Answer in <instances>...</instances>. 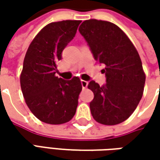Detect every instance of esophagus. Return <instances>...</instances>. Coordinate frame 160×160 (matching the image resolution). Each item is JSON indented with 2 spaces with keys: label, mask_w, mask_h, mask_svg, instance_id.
<instances>
[{
  "label": "esophagus",
  "mask_w": 160,
  "mask_h": 160,
  "mask_svg": "<svg viewBox=\"0 0 160 160\" xmlns=\"http://www.w3.org/2000/svg\"><path fill=\"white\" fill-rule=\"evenodd\" d=\"M81 84H82L83 89H84V88H86V87H87V85H88V82H87V81H84V80H81Z\"/></svg>",
  "instance_id": "obj_1"
}]
</instances>
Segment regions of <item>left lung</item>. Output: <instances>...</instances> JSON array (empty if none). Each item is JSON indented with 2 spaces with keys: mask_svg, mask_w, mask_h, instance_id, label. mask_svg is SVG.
I'll list each match as a JSON object with an SVG mask.
<instances>
[{
  "mask_svg": "<svg viewBox=\"0 0 160 160\" xmlns=\"http://www.w3.org/2000/svg\"><path fill=\"white\" fill-rule=\"evenodd\" d=\"M96 61L104 65L106 84L91 81L94 98L91 113L102 125L114 126L126 120L141 101L145 83L142 60L122 29L108 21L89 19L79 27Z\"/></svg>",
  "mask_w": 160,
  "mask_h": 160,
  "instance_id": "left-lung-1",
  "label": "left lung"
}]
</instances>
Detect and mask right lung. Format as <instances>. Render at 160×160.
<instances>
[{"instance_id":"right-lung-1","label":"right lung","mask_w":160,"mask_h":160,"mask_svg":"<svg viewBox=\"0 0 160 160\" xmlns=\"http://www.w3.org/2000/svg\"><path fill=\"white\" fill-rule=\"evenodd\" d=\"M81 20H63L48 24L28 47L20 75L26 103L34 116L51 125L73 118L82 91L77 77L64 80L56 76L62 52L77 34Z\"/></svg>"}]
</instances>
